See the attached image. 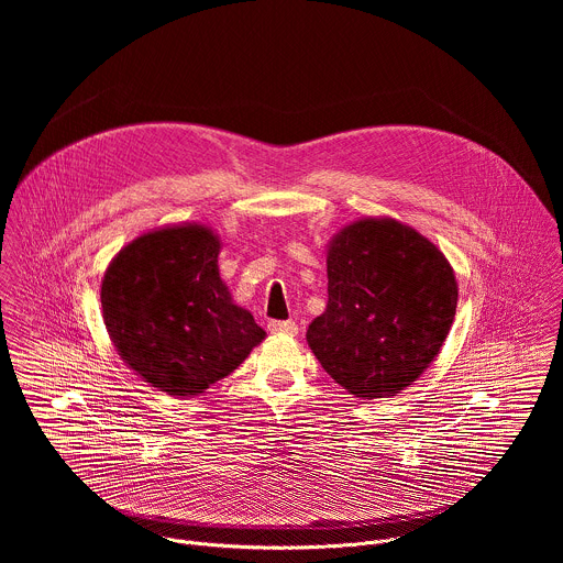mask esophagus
<instances>
[{"mask_svg": "<svg viewBox=\"0 0 563 563\" xmlns=\"http://www.w3.org/2000/svg\"><path fill=\"white\" fill-rule=\"evenodd\" d=\"M267 330L272 334H287V336H296L298 334V325L291 323V320H269Z\"/></svg>", "mask_w": 563, "mask_h": 563, "instance_id": "esophagus-1", "label": "esophagus"}]
</instances>
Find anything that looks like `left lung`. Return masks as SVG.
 Returning a JSON list of instances; mask_svg holds the SVG:
<instances>
[{
	"label": "left lung",
	"instance_id": "1",
	"mask_svg": "<svg viewBox=\"0 0 563 563\" xmlns=\"http://www.w3.org/2000/svg\"><path fill=\"white\" fill-rule=\"evenodd\" d=\"M328 309L307 343L363 398L396 396L439 354L456 313V280L428 238L396 220H358L328 252Z\"/></svg>",
	"mask_w": 563,
	"mask_h": 563
}]
</instances>
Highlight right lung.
I'll list each match as a JSON object with an SVG mask.
<instances>
[{
	"label": "right lung",
	"instance_id": "add662e5",
	"mask_svg": "<svg viewBox=\"0 0 563 563\" xmlns=\"http://www.w3.org/2000/svg\"><path fill=\"white\" fill-rule=\"evenodd\" d=\"M218 238L198 224L140 235L109 265L102 313L124 363L174 396L229 376L265 339L231 302L218 274Z\"/></svg>",
	"mask_w": 563,
	"mask_h": 563
}]
</instances>
